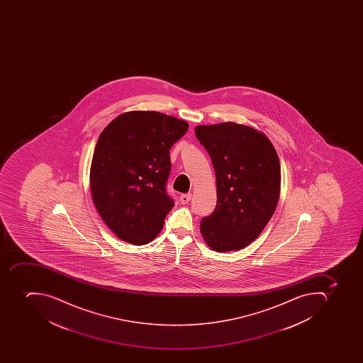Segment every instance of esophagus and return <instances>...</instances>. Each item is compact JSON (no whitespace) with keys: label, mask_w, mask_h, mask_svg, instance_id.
<instances>
[{"label":"esophagus","mask_w":363,"mask_h":363,"mask_svg":"<svg viewBox=\"0 0 363 363\" xmlns=\"http://www.w3.org/2000/svg\"><path fill=\"white\" fill-rule=\"evenodd\" d=\"M191 193H189V194H182L179 197V201L182 204H187V203L191 201Z\"/></svg>","instance_id":"1"}]
</instances>
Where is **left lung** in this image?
<instances>
[{
    "mask_svg": "<svg viewBox=\"0 0 363 363\" xmlns=\"http://www.w3.org/2000/svg\"><path fill=\"white\" fill-rule=\"evenodd\" d=\"M211 157L217 206L201 221L206 244L217 252L242 250L261 234L279 200L280 163L266 135L223 123L195 128Z\"/></svg>",
    "mask_w": 363,
    "mask_h": 363,
    "instance_id": "left-lung-1",
    "label": "left lung"
}]
</instances>
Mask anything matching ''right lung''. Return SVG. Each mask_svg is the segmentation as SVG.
Masks as SVG:
<instances>
[{
  "label": "right lung",
  "mask_w": 363,
  "mask_h": 363,
  "mask_svg": "<svg viewBox=\"0 0 363 363\" xmlns=\"http://www.w3.org/2000/svg\"><path fill=\"white\" fill-rule=\"evenodd\" d=\"M189 129L157 111L120 114L101 133L91 159V197L120 240L144 245L162 229L174 201L167 191L170 149Z\"/></svg>",
  "instance_id": "right-lung-1"
}]
</instances>
